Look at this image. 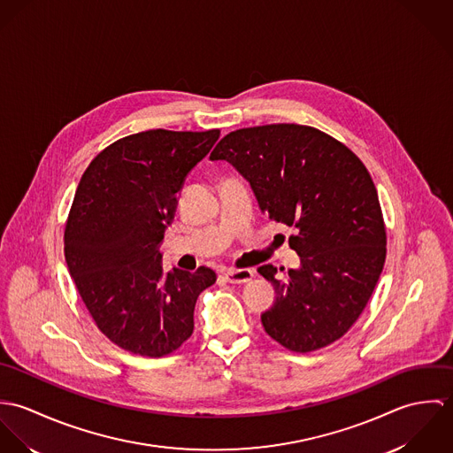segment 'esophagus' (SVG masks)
<instances>
[{
	"instance_id": "obj_1",
	"label": "esophagus",
	"mask_w": 453,
	"mask_h": 453,
	"mask_svg": "<svg viewBox=\"0 0 453 453\" xmlns=\"http://www.w3.org/2000/svg\"><path fill=\"white\" fill-rule=\"evenodd\" d=\"M225 277L232 284H246L255 277V273L250 268H228L225 272Z\"/></svg>"
}]
</instances>
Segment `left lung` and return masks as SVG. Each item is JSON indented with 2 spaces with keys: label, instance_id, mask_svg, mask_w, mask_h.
<instances>
[{
  "label": "left lung",
  "instance_id": "1",
  "mask_svg": "<svg viewBox=\"0 0 453 453\" xmlns=\"http://www.w3.org/2000/svg\"><path fill=\"white\" fill-rule=\"evenodd\" d=\"M211 160L230 162L250 183L268 218L296 228L289 248L302 265L275 279L265 331L293 352L342 338L363 314L386 263V225L373 180L343 142L323 130L272 124L226 134Z\"/></svg>",
  "mask_w": 453,
  "mask_h": 453
}]
</instances>
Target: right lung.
Segmentation results:
<instances>
[{
	"mask_svg": "<svg viewBox=\"0 0 453 453\" xmlns=\"http://www.w3.org/2000/svg\"><path fill=\"white\" fill-rule=\"evenodd\" d=\"M219 129H151L104 148L83 173L65 221V255L96 326L144 357L178 350L194 333L198 295L216 272L164 270L158 244L187 174Z\"/></svg>",
	"mask_w": 453,
	"mask_h": 453,
	"instance_id": "1",
	"label": "right lung"
}]
</instances>
